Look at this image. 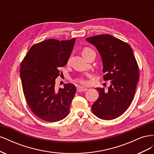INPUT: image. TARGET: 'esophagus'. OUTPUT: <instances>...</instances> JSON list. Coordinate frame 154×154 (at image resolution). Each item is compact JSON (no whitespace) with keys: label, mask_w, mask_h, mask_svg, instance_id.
Wrapping results in <instances>:
<instances>
[{"label":"esophagus","mask_w":154,"mask_h":154,"mask_svg":"<svg viewBox=\"0 0 154 154\" xmlns=\"http://www.w3.org/2000/svg\"><path fill=\"white\" fill-rule=\"evenodd\" d=\"M87 90V88L83 87H77V91L78 92H83V91H86Z\"/></svg>","instance_id":"obj_1"}]
</instances>
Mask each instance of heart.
<instances>
[{
    "label": "heart",
    "mask_w": 154,
    "mask_h": 154,
    "mask_svg": "<svg viewBox=\"0 0 154 154\" xmlns=\"http://www.w3.org/2000/svg\"><path fill=\"white\" fill-rule=\"evenodd\" d=\"M91 51H92V50L89 49V48H85L82 51L83 57H84L85 54H87L88 52H90ZM69 62V60L68 61V63ZM75 82H76L78 83H80V84H83V85H85V84H87V80H85L84 78H83V77H79V78H76L75 79Z\"/></svg>",
    "instance_id": "b5f03b06"
}]
</instances>
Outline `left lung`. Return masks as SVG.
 Here are the masks:
<instances>
[{"label":"left lung","mask_w":154,"mask_h":154,"mask_svg":"<svg viewBox=\"0 0 154 154\" xmlns=\"http://www.w3.org/2000/svg\"><path fill=\"white\" fill-rule=\"evenodd\" d=\"M86 40L98 51L103 62V80H111L108 90L96 88L99 97L92 111L104 120L117 118L128 108L139 78V67L130 45L109 34L89 37Z\"/></svg>","instance_id":"left-lung-1"}]
</instances>
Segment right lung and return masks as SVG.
<instances>
[{
	"label": "right lung",
	"mask_w": 154,
	"mask_h": 154,
	"mask_svg": "<svg viewBox=\"0 0 154 154\" xmlns=\"http://www.w3.org/2000/svg\"><path fill=\"white\" fill-rule=\"evenodd\" d=\"M75 38L48 39L32 45L21 63L20 75L27 105L37 117L48 122L66 118L76 88L72 83L55 90L59 68L66 66Z\"/></svg>",
	"instance_id": "1"
}]
</instances>
